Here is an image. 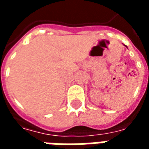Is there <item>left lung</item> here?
<instances>
[{
    "label": "left lung",
    "mask_w": 149,
    "mask_h": 149,
    "mask_svg": "<svg viewBox=\"0 0 149 149\" xmlns=\"http://www.w3.org/2000/svg\"><path fill=\"white\" fill-rule=\"evenodd\" d=\"M125 46H126V45H125ZM126 48H127V46H126Z\"/></svg>",
    "instance_id": "obj_1"
}]
</instances>
